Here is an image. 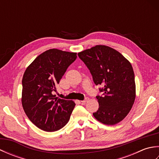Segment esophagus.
Instances as JSON below:
<instances>
[{"label":"esophagus","instance_id":"34e87169","mask_svg":"<svg viewBox=\"0 0 159 159\" xmlns=\"http://www.w3.org/2000/svg\"><path fill=\"white\" fill-rule=\"evenodd\" d=\"M89 100V98H85V100H81V101H80V102H81L82 103H85V102H87V101H88Z\"/></svg>","mask_w":159,"mask_h":159}]
</instances>
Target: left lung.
Returning a JSON list of instances; mask_svg holds the SVG:
<instances>
[{"label":"left lung","mask_w":159,"mask_h":159,"mask_svg":"<svg viewBox=\"0 0 159 159\" xmlns=\"http://www.w3.org/2000/svg\"><path fill=\"white\" fill-rule=\"evenodd\" d=\"M92 74L94 83L102 85L96 96L99 108L93 116L100 122L115 125L130 112L136 97L134 71L129 61L109 46L96 45L78 53Z\"/></svg>","instance_id":"obj_1"}]
</instances>
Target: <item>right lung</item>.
<instances>
[{"instance_id":"obj_1","label":"right lung","mask_w":159,"mask_h":159,"mask_svg":"<svg viewBox=\"0 0 159 159\" xmlns=\"http://www.w3.org/2000/svg\"><path fill=\"white\" fill-rule=\"evenodd\" d=\"M76 57V52L50 49L37 57L24 73L22 105L29 119L41 130L56 131L68 122L75 103L52 93Z\"/></svg>"}]
</instances>
